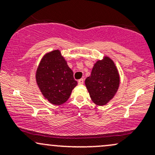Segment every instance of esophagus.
<instances>
[{
    "instance_id": "1",
    "label": "esophagus",
    "mask_w": 155,
    "mask_h": 155,
    "mask_svg": "<svg viewBox=\"0 0 155 155\" xmlns=\"http://www.w3.org/2000/svg\"><path fill=\"white\" fill-rule=\"evenodd\" d=\"M78 83H79V84H84V79H80L79 81H78Z\"/></svg>"
}]
</instances>
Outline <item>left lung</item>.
I'll return each mask as SVG.
<instances>
[{"mask_svg": "<svg viewBox=\"0 0 155 155\" xmlns=\"http://www.w3.org/2000/svg\"><path fill=\"white\" fill-rule=\"evenodd\" d=\"M120 81V74L114 62L105 56L94 64L91 74L85 79V85L94 104L104 106L116 95Z\"/></svg>", "mask_w": 155, "mask_h": 155, "instance_id": "1", "label": "left lung"}]
</instances>
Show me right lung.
<instances>
[{"label":"right lung","instance_id":"add662e5","mask_svg":"<svg viewBox=\"0 0 155 155\" xmlns=\"http://www.w3.org/2000/svg\"><path fill=\"white\" fill-rule=\"evenodd\" d=\"M35 79L45 99L54 105L66 102L77 85L74 73L58 49L44 55L37 68Z\"/></svg>","mask_w":155,"mask_h":155}]
</instances>
